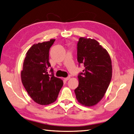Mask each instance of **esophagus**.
Instances as JSON below:
<instances>
[{
	"label": "esophagus",
	"instance_id": "esophagus-1",
	"mask_svg": "<svg viewBox=\"0 0 134 134\" xmlns=\"http://www.w3.org/2000/svg\"><path fill=\"white\" fill-rule=\"evenodd\" d=\"M70 76H68L67 77H65V78H64V79H65V80H66V81H67V80H69L70 79Z\"/></svg>",
	"mask_w": 134,
	"mask_h": 134
}]
</instances>
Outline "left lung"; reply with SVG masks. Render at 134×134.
<instances>
[{"instance_id":"left-lung-1","label":"left lung","mask_w":134,"mask_h":134,"mask_svg":"<svg viewBox=\"0 0 134 134\" xmlns=\"http://www.w3.org/2000/svg\"><path fill=\"white\" fill-rule=\"evenodd\" d=\"M79 66L84 69L78 75L79 86L75 90L81 105H96L104 96L112 76L110 57L97 40L80 37L77 44Z\"/></svg>"}]
</instances>
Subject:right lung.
<instances>
[{"label": "right lung", "instance_id": "right-lung-1", "mask_svg": "<svg viewBox=\"0 0 134 134\" xmlns=\"http://www.w3.org/2000/svg\"><path fill=\"white\" fill-rule=\"evenodd\" d=\"M55 40L33 45L26 53L21 71L26 91L35 102L42 105L55 101L64 84L61 79L54 76L49 62V50Z\"/></svg>", "mask_w": 134, "mask_h": 134}]
</instances>
